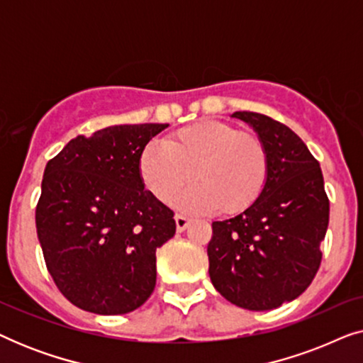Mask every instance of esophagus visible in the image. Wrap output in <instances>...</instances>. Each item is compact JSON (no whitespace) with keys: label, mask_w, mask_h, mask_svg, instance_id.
I'll return each instance as SVG.
<instances>
[{"label":"esophagus","mask_w":363,"mask_h":363,"mask_svg":"<svg viewBox=\"0 0 363 363\" xmlns=\"http://www.w3.org/2000/svg\"><path fill=\"white\" fill-rule=\"evenodd\" d=\"M175 223H177V230L178 231H185L188 225H190V220L183 215H175Z\"/></svg>","instance_id":"obj_1"}]
</instances>
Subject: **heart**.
Listing matches in <instances>:
<instances>
[{"instance_id":"obj_1","label":"heart","mask_w":363,"mask_h":363,"mask_svg":"<svg viewBox=\"0 0 363 363\" xmlns=\"http://www.w3.org/2000/svg\"><path fill=\"white\" fill-rule=\"evenodd\" d=\"M269 168V152L256 133L220 121L191 123L165 142L148 143L138 160L143 185L163 203L196 182L175 200L188 213L247 210L264 191Z\"/></svg>"}]
</instances>
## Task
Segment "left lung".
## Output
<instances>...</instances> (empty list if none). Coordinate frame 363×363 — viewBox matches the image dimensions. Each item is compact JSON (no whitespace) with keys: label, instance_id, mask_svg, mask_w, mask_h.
Returning <instances> with one entry per match:
<instances>
[{"label":"left lung","instance_id":"1","mask_svg":"<svg viewBox=\"0 0 363 363\" xmlns=\"http://www.w3.org/2000/svg\"><path fill=\"white\" fill-rule=\"evenodd\" d=\"M269 152V178L255 205L213 221L210 277L226 301L250 311L276 309L311 286L322 261L329 198L319 162L284 123L257 112H235Z\"/></svg>","mask_w":363,"mask_h":363}]
</instances>
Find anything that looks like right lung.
Masks as SVG:
<instances>
[{"instance_id":"add662e5","label":"right lung","mask_w":363,"mask_h":363,"mask_svg":"<svg viewBox=\"0 0 363 363\" xmlns=\"http://www.w3.org/2000/svg\"><path fill=\"white\" fill-rule=\"evenodd\" d=\"M167 127L113 125L77 135L48 162L38 238L57 289L84 311L127 314L155 289L157 247L177 225L170 208L143 186L138 160Z\"/></svg>"}]
</instances>
